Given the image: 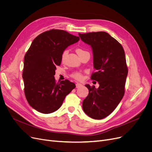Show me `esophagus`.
Segmentation results:
<instances>
[{
    "mask_svg": "<svg viewBox=\"0 0 152 152\" xmlns=\"http://www.w3.org/2000/svg\"><path fill=\"white\" fill-rule=\"evenodd\" d=\"M82 86H83V85L81 84H80V83H76V88H79V87H81Z\"/></svg>",
    "mask_w": 152,
    "mask_h": 152,
    "instance_id": "34e87169",
    "label": "esophagus"
}]
</instances>
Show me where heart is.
Listing matches in <instances>:
<instances>
[{
	"instance_id": "obj_1",
	"label": "heart",
	"mask_w": 152,
	"mask_h": 152,
	"mask_svg": "<svg viewBox=\"0 0 152 152\" xmlns=\"http://www.w3.org/2000/svg\"><path fill=\"white\" fill-rule=\"evenodd\" d=\"M84 52H86V51L82 49H80V48H77V49H76V52L78 55L81 54V53ZM67 54H68V50H65L62 52L61 55V60L62 62L65 61ZM71 77H73L75 79H76V80H81V79H83V75H82V73H80V72H75V73H73V74L71 75Z\"/></svg>"
}]
</instances>
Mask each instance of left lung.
Listing matches in <instances>:
<instances>
[{
  "label": "left lung",
  "mask_w": 152,
  "mask_h": 152,
  "mask_svg": "<svg viewBox=\"0 0 152 152\" xmlns=\"http://www.w3.org/2000/svg\"><path fill=\"white\" fill-rule=\"evenodd\" d=\"M79 36L92 47L96 71L91 78L99 84L98 89L85 85L89 94L83 100V108L89 117L102 119L113 112L124 95L128 73L124 50L121 44L106 32L79 33Z\"/></svg>",
  "instance_id": "1"
}]
</instances>
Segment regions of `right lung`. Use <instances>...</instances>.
Segmentation results:
<instances>
[{"label":"right lung","instance_id":"obj_1","mask_svg":"<svg viewBox=\"0 0 152 152\" xmlns=\"http://www.w3.org/2000/svg\"><path fill=\"white\" fill-rule=\"evenodd\" d=\"M79 37L61 29H50L37 36L25 55L23 78L25 94L31 107L49 114L61 106L66 95L76 87L68 79L57 83L56 66L62 52Z\"/></svg>","mask_w":152,"mask_h":152}]
</instances>
